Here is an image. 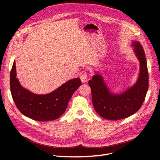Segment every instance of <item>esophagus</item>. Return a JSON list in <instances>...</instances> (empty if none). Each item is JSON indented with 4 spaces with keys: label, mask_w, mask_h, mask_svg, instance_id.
I'll return each mask as SVG.
<instances>
[{
    "label": "esophagus",
    "mask_w": 160,
    "mask_h": 160,
    "mask_svg": "<svg viewBox=\"0 0 160 160\" xmlns=\"http://www.w3.org/2000/svg\"><path fill=\"white\" fill-rule=\"evenodd\" d=\"M80 78L82 82H87L88 80V71L86 70H83L80 73Z\"/></svg>",
    "instance_id": "1"
}]
</instances>
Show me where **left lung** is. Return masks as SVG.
Here are the masks:
<instances>
[{
    "instance_id": "8db88e82",
    "label": "left lung",
    "mask_w": 160,
    "mask_h": 160,
    "mask_svg": "<svg viewBox=\"0 0 160 160\" xmlns=\"http://www.w3.org/2000/svg\"><path fill=\"white\" fill-rule=\"evenodd\" d=\"M132 45L140 63L139 78L135 85L121 94H113L107 88L101 75L95 74L88 82L95 110L106 119L127 118L138 112L145 100L148 88L145 54L139 42L133 41Z\"/></svg>"
}]
</instances>
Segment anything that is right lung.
Instances as JSON below:
<instances>
[{
    "label": "right lung",
    "instance_id": "obj_1",
    "mask_svg": "<svg viewBox=\"0 0 160 160\" xmlns=\"http://www.w3.org/2000/svg\"><path fill=\"white\" fill-rule=\"evenodd\" d=\"M14 61L10 72V90L13 101L24 115L38 121H53L66 110L74 92L82 84L79 78L69 80L53 92L36 95L22 88L16 78Z\"/></svg>",
    "mask_w": 160,
    "mask_h": 160
}]
</instances>
